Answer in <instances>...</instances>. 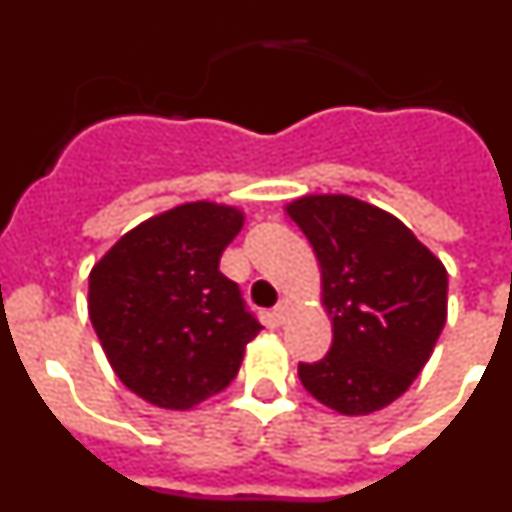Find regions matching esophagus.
<instances>
[{
  "mask_svg": "<svg viewBox=\"0 0 512 512\" xmlns=\"http://www.w3.org/2000/svg\"><path fill=\"white\" fill-rule=\"evenodd\" d=\"M292 310H295V305H292L289 300H282L277 307H274V318H277L279 323H287L289 315H292Z\"/></svg>",
  "mask_w": 512,
  "mask_h": 512,
  "instance_id": "obj_1",
  "label": "esophagus"
}]
</instances>
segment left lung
I'll return each instance as SVG.
<instances>
[{"label":"left lung","instance_id":"obj_1","mask_svg":"<svg viewBox=\"0 0 512 512\" xmlns=\"http://www.w3.org/2000/svg\"><path fill=\"white\" fill-rule=\"evenodd\" d=\"M287 215L320 266L333 346L300 364V382L325 408L369 415L423 372L446 323L449 274L395 215L348 194H305Z\"/></svg>","mask_w":512,"mask_h":512}]
</instances>
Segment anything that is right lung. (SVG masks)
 <instances>
[{"mask_svg":"<svg viewBox=\"0 0 512 512\" xmlns=\"http://www.w3.org/2000/svg\"><path fill=\"white\" fill-rule=\"evenodd\" d=\"M243 210L184 202L122 235L89 271V320L130 392L164 410H189L225 390L259 320L220 274Z\"/></svg>","mask_w":512,"mask_h":512,"instance_id":"1","label":"right lung"}]
</instances>
